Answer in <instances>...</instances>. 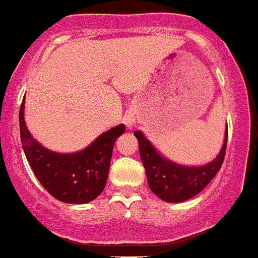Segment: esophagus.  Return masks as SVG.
<instances>
[{
    "mask_svg": "<svg viewBox=\"0 0 258 258\" xmlns=\"http://www.w3.org/2000/svg\"><path fill=\"white\" fill-rule=\"evenodd\" d=\"M124 124L126 125L127 129H132L133 127V125L136 124V118H134V116L132 113H127L124 116Z\"/></svg>",
    "mask_w": 258,
    "mask_h": 258,
    "instance_id": "esophagus-1",
    "label": "esophagus"
}]
</instances>
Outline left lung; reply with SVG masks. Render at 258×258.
Listing matches in <instances>:
<instances>
[{
  "instance_id": "1",
  "label": "left lung",
  "mask_w": 258,
  "mask_h": 258,
  "mask_svg": "<svg viewBox=\"0 0 258 258\" xmlns=\"http://www.w3.org/2000/svg\"><path fill=\"white\" fill-rule=\"evenodd\" d=\"M134 136L140 146V155L150 190L155 197L167 203H180L204 190V187L218 174L224 161L228 127L225 129L224 141L218 157L203 166H183L172 162L153 146L141 131L134 132Z\"/></svg>"
}]
</instances>
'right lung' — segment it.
Masks as SVG:
<instances>
[{
    "mask_svg": "<svg viewBox=\"0 0 258 258\" xmlns=\"http://www.w3.org/2000/svg\"><path fill=\"white\" fill-rule=\"evenodd\" d=\"M19 129L23 152L40 184L63 203L84 204L103 192L114 142L125 132V125H117L100 134L80 152L68 154L52 152L34 140L27 129L23 97L19 110Z\"/></svg>",
    "mask_w": 258,
    "mask_h": 258,
    "instance_id": "right-lung-1",
    "label": "right lung"
}]
</instances>
